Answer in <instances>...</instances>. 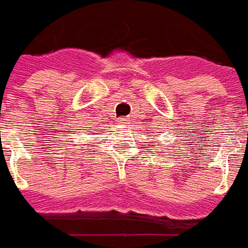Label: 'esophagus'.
Returning a JSON list of instances; mask_svg holds the SVG:
<instances>
[{
	"mask_svg": "<svg viewBox=\"0 0 248 248\" xmlns=\"http://www.w3.org/2000/svg\"><path fill=\"white\" fill-rule=\"evenodd\" d=\"M125 117H121V119H119V123H120V124H125Z\"/></svg>",
	"mask_w": 248,
	"mask_h": 248,
	"instance_id": "1",
	"label": "esophagus"
}]
</instances>
